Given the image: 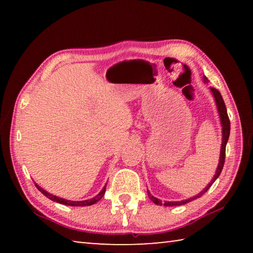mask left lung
Segmentation results:
<instances>
[{"label":"left lung","instance_id":"obj_1","mask_svg":"<svg viewBox=\"0 0 253 253\" xmlns=\"http://www.w3.org/2000/svg\"><path fill=\"white\" fill-rule=\"evenodd\" d=\"M204 81H205V83H207V81H208L207 77H204ZM211 91L213 93L214 100H215L216 108H217V111H219V116H220V121H221V125H222V144H221V152H220V161H219V165H217L215 175H214V177L212 178V181L208 184V186L205 187L202 192H200L198 195H195V196H193V198H190V199H187V200L176 201V202H164V203H162L161 200L156 199L155 196H153L147 191L148 198L151 199L153 202L155 203V204H157V205H163V204H164L165 207H176V205L186 204L188 202H191V201L199 199V198H201V196H202L205 193V192L209 190L210 187H211V185L214 183V181H215V179L220 176V174L222 172V169H223V165H224V161H225V146H226V143H228V139H229V136H230V121H229L228 111H226V107H225V104H224V101H223V98H222L220 91L216 90L215 88H211Z\"/></svg>","mask_w":253,"mask_h":253}]
</instances>
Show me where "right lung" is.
Instances as JSON below:
<instances>
[{
  "mask_svg": "<svg viewBox=\"0 0 253 253\" xmlns=\"http://www.w3.org/2000/svg\"><path fill=\"white\" fill-rule=\"evenodd\" d=\"M106 185H107V184H106ZM106 185H105L104 188H102V190L100 191L99 194L96 195L95 198H92V199H90V200H85V201H69V200H65V199L58 198V196H55V195L50 194V193H48V192H46V191H44L43 188L38 185V184H36V186H37L38 190H39L42 194L45 195L48 199L54 201V202L65 204V205H70V207H87V205H92V204L97 203L98 201H99V200L102 198V196H104L105 192H106Z\"/></svg>",
  "mask_w": 253,
  "mask_h": 253,
  "instance_id": "obj_1",
  "label": "right lung"
}]
</instances>
